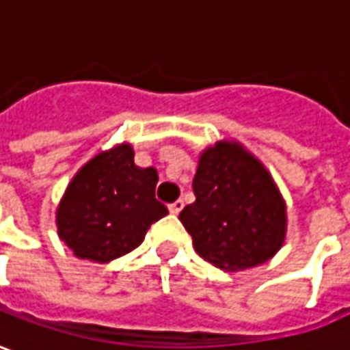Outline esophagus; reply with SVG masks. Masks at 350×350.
I'll return each mask as SVG.
<instances>
[{
  "instance_id": "obj_1",
  "label": "esophagus",
  "mask_w": 350,
  "mask_h": 350,
  "mask_svg": "<svg viewBox=\"0 0 350 350\" xmlns=\"http://www.w3.org/2000/svg\"><path fill=\"white\" fill-rule=\"evenodd\" d=\"M183 206H185V202H183V200H175L173 204H170V212L179 213L180 210H183Z\"/></svg>"
}]
</instances>
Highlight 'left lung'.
<instances>
[{
	"instance_id": "1",
	"label": "left lung",
	"mask_w": 350,
	"mask_h": 350,
	"mask_svg": "<svg viewBox=\"0 0 350 350\" xmlns=\"http://www.w3.org/2000/svg\"><path fill=\"white\" fill-rule=\"evenodd\" d=\"M196 200L179 213L194 250L225 271L268 262L283 246L287 208L268 170L239 142L206 148L192 180Z\"/></svg>"
}]
</instances>
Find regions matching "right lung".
Returning <instances> with one entry per match:
<instances>
[{"label":"right lung","instance_id":"right-lung-1","mask_svg":"<svg viewBox=\"0 0 350 350\" xmlns=\"http://www.w3.org/2000/svg\"><path fill=\"white\" fill-rule=\"evenodd\" d=\"M158 171L135 165L131 144L98 154L61 198L57 233L75 256L109 262L135 250L167 208L156 200Z\"/></svg>","mask_w":350,"mask_h":350}]
</instances>
